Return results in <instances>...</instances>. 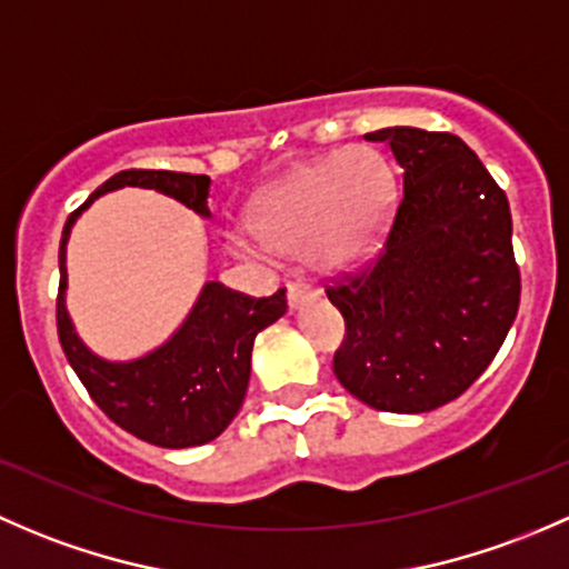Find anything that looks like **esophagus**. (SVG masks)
Wrapping results in <instances>:
<instances>
[{"instance_id": "obj_1", "label": "esophagus", "mask_w": 569, "mask_h": 569, "mask_svg": "<svg viewBox=\"0 0 569 569\" xmlns=\"http://www.w3.org/2000/svg\"><path fill=\"white\" fill-rule=\"evenodd\" d=\"M307 296H309V287L307 284H301V282H290V284H287V303H290V309L301 307V301Z\"/></svg>"}]
</instances>
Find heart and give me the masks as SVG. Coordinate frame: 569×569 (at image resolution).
Segmentation results:
<instances>
[{
    "label": "heart",
    "mask_w": 569,
    "mask_h": 569,
    "mask_svg": "<svg viewBox=\"0 0 569 569\" xmlns=\"http://www.w3.org/2000/svg\"><path fill=\"white\" fill-rule=\"evenodd\" d=\"M395 204V178L370 148L303 163L262 191L251 230L277 254H303L318 271L356 266L378 243Z\"/></svg>",
    "instance_id": "heart-1"
}]
</instances>
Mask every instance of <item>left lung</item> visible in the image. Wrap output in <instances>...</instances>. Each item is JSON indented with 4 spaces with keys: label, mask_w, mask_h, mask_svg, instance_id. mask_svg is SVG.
Wrapping results in <instances>:
<instances>
[{
    "label": "left lung",
    "mask_w": 569,
    "mask_h": 569,
    "mask_svg": "<svg viewBox=\"0 0 569 569\" xmlns=\"http://www.w3.org/2000/svg\"><path fill=\"white\" fill-rule=\"evenodd\" d=\"M365 139L389 144L402 194L372 262L326 284L345 318L333 375L375 411L425 413L488 370L518 315L512 216L455 133L397 126Z\"/></svg>",
    "instance_id": "8db88e82"
}]
</instances>
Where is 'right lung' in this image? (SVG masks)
<instances>
[{
  "instance_id": "obj_1",
  "label": "right lung",
  "mask_w": 569,
  "mask_h": 569,
  "mask_svg": "<svg viewBox=\"0 0 569 569\" xmlns=\"http://www.w3.org/2000/svg\"><path fill=\"white\" fill-rule=\"evenodd\" d=\"M122 186L156 189L210 219L208 174L126 169L98 186L90 199L68 216L62 230L57 333L73 372L114 425L163 449L199 447L219 438L241 411L251 372V345L262 328L277 323L287 312V296L279 290L268 298H251L208 282L183 326L153 353L133 361H107L92 353L76 333L66 307V246L81 210Z\"/></svg>"
}]
</instances>
